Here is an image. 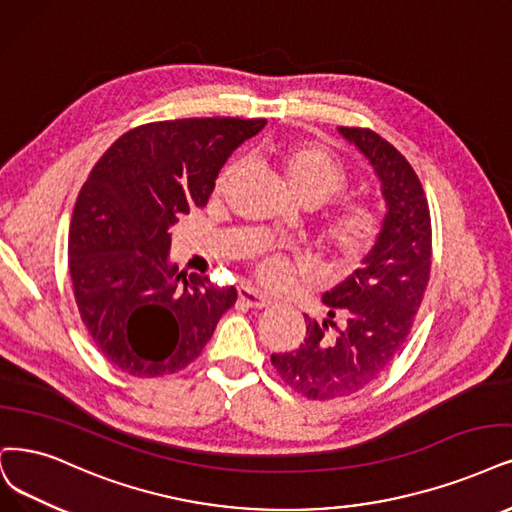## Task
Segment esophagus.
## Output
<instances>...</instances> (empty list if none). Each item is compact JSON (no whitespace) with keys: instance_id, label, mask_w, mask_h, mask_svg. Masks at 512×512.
<instances>
[{"instance_id":"esophagus-1","label":"esophagus","mask_w":512,"mask_h":512,"mask_svg":"<svg viewBox=\"0 0 512 512\" xmlns=\"http://www.w3.org/2000/svg\"><path fill=\"white\" fill-rule=\"evenodd\" d=\"M238 297L249 308H268L272 304V299L268 295H263L257 289H251V287H242L238 291Z\"/></svg>"}]
</instances>
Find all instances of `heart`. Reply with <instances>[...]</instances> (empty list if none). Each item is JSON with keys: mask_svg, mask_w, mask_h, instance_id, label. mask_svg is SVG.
Wrapping results in <instances>:
<instances>
[{"mask_svg": "<svg viewBox=\"0 0 512 512\" xmlns=\"http://www.w3.org/2000/svg\"><path fill=\"white\" fill-rule=\"evenodd\" d=\"M276 162L280 166L282 179L289 194L299 204H323L342 192L346 185V173L325 149L312 145H289L276 151ZM238 170V164H227L217 177L215 192L221 194L230 185ZM380 215L373 206L365 202H348L325 217L320 223L318 240L329 259L339 268H350L361 261L380 236ZM293 270L289 257L272 253L266 255L255 268L257 278L266 287L285 285Z\"/></svg>", "mask_w": 512, "mask_h": 512, "instance_id": "obj_1", "label": "heart"}]
</instances>
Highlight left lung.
Here are the masks:
<instances>
[{
  "mask_svg": "<svg viewBox=\"0 0 512 512\" xmlns=\"http://www.w3.org/2000/svg\"><path fill=\"white\" fill-rule=\"evenodd\" d=\"M380 179L386 215L363 266L323 295V323L306 316L299 348L272 354L278 375L312 401L371 384L401 352L430 278L432 230L422 183L388 141L367 128H337ZM345 318L337 326L332 318Z\"/></svg>",
  "mask_w": 512,
  "mask_h": 512,
  "instance_id": "1",
  "label": "left lung"
}]
</instances>
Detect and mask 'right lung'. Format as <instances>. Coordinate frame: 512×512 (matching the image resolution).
I'll return each mask as SVG.
<instances>
[{
	"mask_svg": "<svg viewBox=\"0 0 512 512\" xmlns=\"http://www.w3.org/2000/svg\"><path fill=\"white\" fill-rule=\"evenodd\" d=\"M266 120L187 118L128 130L94 164L69 225L80 316L107 361L135 377L185 369L238 297L168 261V230L208 202L225 160Z\"/></svg>",
	"mask_w": 512,
	"mask_h": 512,
	"instance_id": "right-lung-1",
	"label": "right lung"
}]
</instances>
